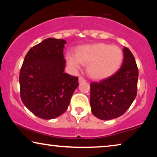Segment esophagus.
<instances>
[{
	"mask_svg": "<svg viewBox=\"0 0 157 157\" xmlns=\"http://www.w3.org/2000/svg\"><path fill=\"white\" fill-rule=\"evenodd\" d=\"M86 80H85V78H83L82 76H80L78 78V82L79 83H81V82H83V81H85Z\"/></svg>",
	"mask_w": 157,
	"mask_h": 157,
	"instance_id": "esophagus-1",
	"label": "esophagus"
}]
</instances>
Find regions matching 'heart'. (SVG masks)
<instances>
[{
	"instance_id": "1",
	"label": "heart",
	"mask_w": 157,
	"mask_h": 157,
	"mask_svg": "<svg viewBox=\"0 0 157 157\" xmlns=\"http://www.w3.org/2000/svg\"><path fill=\"white\" fill-rule=\"evenodd\" d=\"M123 59V51L119 46L103 43L81 46L77 50L76 55L66 56L68 64L74 69L87 64L88 74L97 80L114 74L121 67Z\"/></svg>"
}]
</instances>
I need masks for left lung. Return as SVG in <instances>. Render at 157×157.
Returning a JSON list of instances; mask_svg holds the SVG:
<instances>
[{
	"instance_id": "1",
	"label": "left lung",
	"mask_w": 157,
	"mask_h": 157,
	"mask_svg": "<svg viewBox=\"0 0 157 157\" xmlns=\"http://www.w3.org/2000/svg\"><path fill=\"white\" fill-rule=\"evenodd\" d=\"M121 68L112 76L90 85L91 112L101 120H109L123 115L137 94L139 71L129 49H123Z\"/></svg>"
}]
</instances>
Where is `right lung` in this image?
Returning <instances> with one entry per match:
<instances>
[{"mask_svg":"<svg viewBox=\"0 0 157 157\" xmlns=\"http://www.w3.org/2000/svg\"><path fill=\"white\" fill-rule=\"evenodd\" d=\"M66 40L48 38L30 49L20 70V95L34 115L55 119L67 110L78 77L64 73Z\"/></svg>","mask_w":157,"mask_h":157,"instance_id":"1","label":"right lung"}]
</instances>
